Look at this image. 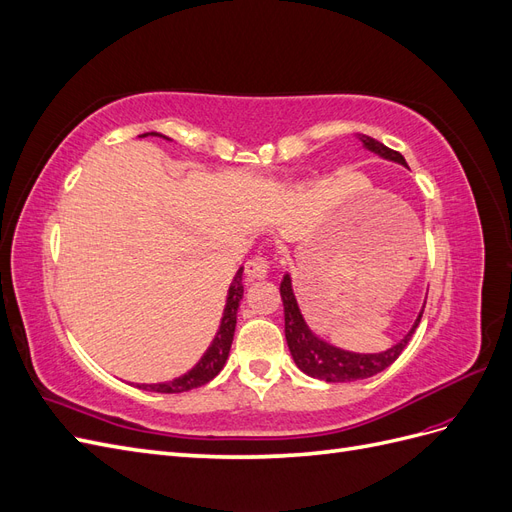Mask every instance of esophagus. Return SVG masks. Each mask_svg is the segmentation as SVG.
Instances as JSON below:
<instances>
[{
  "label": "esophagus",
  "mask_w": 512,
  "mask_h": 512,
  "mask_svg": "<svg viewBox=\"0 0 512 512\" xmlns=\"http://www.w3.org/2000/svg\"><path fill=\"white\" fill-rule=\"evenodd\" d=\"M267 273H269V260L265 256H254L252 260H247L245 275L250 277V280H262V277H267Z\"/></svg>",
  "instance_id": "esophagus-1"
}]
</instances>
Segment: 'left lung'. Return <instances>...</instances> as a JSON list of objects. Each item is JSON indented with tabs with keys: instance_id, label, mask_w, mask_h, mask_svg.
Here are the masks:
<instances>
[{
	"instance_id": "obj_1",
	"label": "left lung",
	"mask_w": 512,
	"mask_h": 512,
	"mask_svg": "<svg viewBox=\"0 0 512 512\" xmlns=\"http://www.w3.org/2000/svg\"><path fill=\"white\" fill-rule=\"evenodd\" d=\"M359 138L369 151H376L378 156H382L386 160H393V162L408 166L399 151L389 149L380 141H376V138H371L367 134H359ZM280 294H282V303H284L286 342H288L292 359L303 371V374L324 380V382H352V380H363V378H371V376L380 374L382 369L393 365L397 361V356L404 352V348L408 346L410 337L414 335L418 322H421V316H423V312L418 314L410 333L393 348L384 350L380 354H356V352H346V350H339L335 346H329L327 342H322V339H318L312 331L307 329V324L299 312L297 299H294V294H292L288 275H284V280L280 284Z\"/></svg>"
}]
</instances>
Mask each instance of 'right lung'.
I'll return each instance as SVG.
<instances>
[{"instance_id": "1", "label": "right lung", "mask_w": 512, "mask_h": 512, "mask_svg": "<svg viewBox=\"0 0 512 512\" xmlns=\"http://www.w3.org/2000/svg\"><path fill=\"white\" fill-rule=\"evenodd\" d=\"M149 134L160 136L156 132H149ZM143 136H147V134H143ZM241 273H243V269H239V273L235 275V280H232V284L228 288V299H226L220 331H218V335H215L209 350L203 354V359H200L188 371V374H183V376L170 380V382L138 384V389L153 391V393H183V391L198 389V386L207 384L209 380H213L215 376L220 374L226 359H228V352H230V346H232V335H235V327H237V307H239V301L243 297Z\"/></svg>"}]
</instances>
